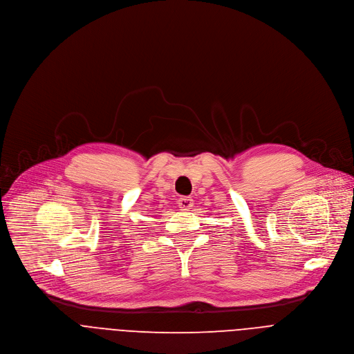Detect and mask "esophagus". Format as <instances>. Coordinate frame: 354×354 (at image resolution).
Wrapping results in <instances>:
<instances>
[{
  "label": "esophagus",
  "mask_w": 354,
  "mask_h": 354,
  "mask_svg": "<svg viewBox=\"0 0 354 354\" xmlns=\"http://www.w3.org/2000/svg\"><path fill=\"white\" fill-rule=\"evenodd\" d=\"M178 206L180 210H191L194 207V199L189 196H182L178 201Z\"/></svg>",
  "instance_id": "1"
}]
</instances>
